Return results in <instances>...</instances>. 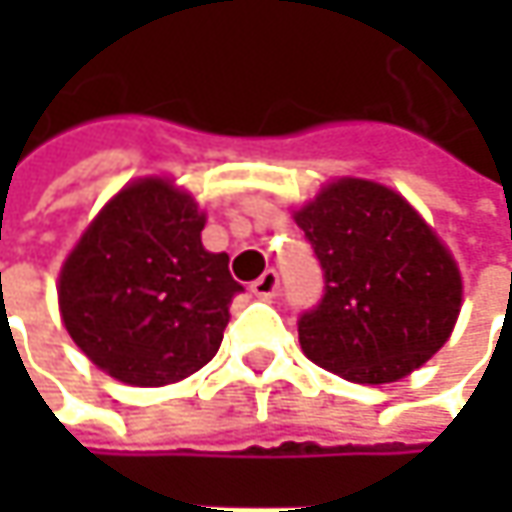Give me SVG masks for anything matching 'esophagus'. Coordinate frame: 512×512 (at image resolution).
I'll list each match as a JSON object with an SVG mask.
<instances>
[{"label": "esophagus", "mask_w": 512, "mask_h": 512, "mask_svg": "<svg viewBox=\"0 0 512 512\" xmlns=\"http://www.w3.org/2000/svg\"><path fill=\"white\" fill-rule=\"evenodd\" d=\"M276 290H279V276H276V270H265V273L250 285V293H253L256 299H273Z\"/></svg>", "instance_id": "esophagus-1"}]
</instances>
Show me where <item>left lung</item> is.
<instances>
[{
	"instance_id": "obj_1",
	"label": "left lung",
	"mask_w": 512,
	"mask_h": 512,
	"mask_svg": "<svg viewBox=\"0 0 512 512\" xmlns=\"http://www.w3.org/2000/svg\"><path fill=\"white\" fill-rule=\"evenodd\" d=\"M325 270V299L299 322L302 353L356 384L399 382L450 339L462 270L399 190L339 176L293 210Z\"/></svg>"
}]
</instances>
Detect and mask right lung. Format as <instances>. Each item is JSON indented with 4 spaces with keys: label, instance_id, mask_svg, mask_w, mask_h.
I'll return each mask as SVG.
<instances>
[{
    "label": "right lung",
    "instance_id": "1",
    "mask_svg": "<svg viewBox=\"0 0 512 512\" xmlns=\"http://www.w3.org/2000/svg\"><path fill=\"white\" fill-rule=\"evenodd\" d=\"M205 210L170 176L113 193L73 245L56 282L76 347L116 382L165 387L219 350L242 290L227 253L202 245Z\"/></svg>",
    "mask_w": 512,
    "mask_h": 512
}]
</instances>
